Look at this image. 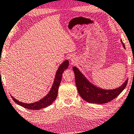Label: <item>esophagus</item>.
I'll return each mask as SVG.
<instances>
[{
    "label": "esophagus",
    "mask_w": 134,
    "mask_h": 134,
    "mask_svg": "<svg viewBox=\"0 0 134 134\" xmlns=\"http://www.w3.org/2000/svg\"><path fill=\"white\" fill-rule=\"evenodd\" d=\"M71 61H73V59H71Z\"/></svg>",
    "instance_id": "1"
}]
</instances>
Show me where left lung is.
<instances>
[{
  "label": "left lung",
  "instance_id": "8db88e82",
  "mask_svg": "<svg viewBox=\"0 0 134 134\" xmlns=\"http://www.w3.org/2000/svg\"><path fill=\"white\" fill-rule=\"evenodd\" d=\"M121 42L123 47L125 48L121 39ZM73 70L75 73V82L79 94L82 99L90 103L105 104L112 101L121 93L127 83L128 80H126L121 86L115 89H103L90 83L77 67H73Z\"/></svg>",
  "mask_w": 134,
  "mask_h": 134
}]
</instances>
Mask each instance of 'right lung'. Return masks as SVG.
<instances>
[{
  "label": "right lung",
  "instance_id": "add662e5",
  "mask_svg": "<svg viewBox=\"0 0 134 134\" xmlns=\"http://www.w3.org/2000/svg\"><path fill=\"white\" fill-rule=\"evenodd\" d=\"M69 61L68 60H65V61H64L60 65L57 71H56L55 78H54L53 84V86L52 88H51L50 92L42 99H40V100L39 101H37V102L28 104V103L20 102V101L17 100L16 99H15L14 97L11 96L13 101L16 103H17L18 105H21V106L24 107V108L31 109V110H39V109L45 108V107H47L48 105H51L53 103V101L55 100L56 97H57L58 88H59L60 83H61L62 80V75H63L64 71L65 69H67L68 67H69Z\"/></svg>",
  "mask_w": 134,
  "mask_h": 134
}]
</instances>
